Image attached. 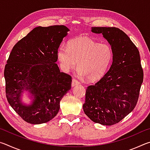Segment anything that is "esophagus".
<instances>
[{"mask_svg":"<svg viewBox=\"0 0 150 150\" xmlns=\"http://www.w3.org/2000/svg\"><path fill=\"white\" fill-rule=\"evenodd\" d=\"M79 81L76 79H75V78H73V80H72V83H71V86L72 87H74V86H75V85H79Z\"/></svg>","mask_w":150,"mask_h":150,"instance_id":"1","label":"esophagus"}]
</instances>
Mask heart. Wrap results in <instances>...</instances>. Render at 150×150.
<instances>
[{"mask_svg":"<svg viewBox=\"0 0 150 150\" xmlns=\"http://www.w3.org/2000/svg\"><path fill=\"white\" fill-rule=\"evenodd\" d=\"M57 55L63 71H69L77 62L78 74L91 81L100 79L105 75L113 59L110 45L86 36L71 40L67 47L60 45Z\"/></svg>","mask_w":150,"mask_h":150,"instance_id":"1","label":"heart"}]
</instances>
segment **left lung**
<instances>
[{
	"mask_svg": "<svg viewBox=\"0 0 150 150\" xmlns=\"http://www.w3.org/2000/svg\"><path fill=\"white\" fill-rule=\"evenodd\" d=\"M102 34L113 51L110 69L86 90L83 108L94 122L110 126L134 110L138 102L144 71L139 52L126 33L115 27H92Z\"/></svg>",
	"mask_w": 150,
	"mask_h": 150,
	"instance_id": "1",
	"label": "left lung"
}]
</instances>
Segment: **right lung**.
Returning a JSON list of instances; mask_svg holds the SVG:
<instances>
[{
    "instance_id": "right-lung-1",
    "label": "right lung",
    "mask_w": 150,
    "mask_h": 150,
    "mask_svg": "<svg viewBox=\"0 0 150 150\" xmlns=\"http://www.w3.org/2000/svg\"><path fill=\"white\" fill-rule=\"evenodd\" d=\"M69 29L63 25L38 26L19 40L5 65L6 96L10 105L30 124L47 122L57 115L60 101L71 87V76L60 72L57 50ZM24 90L34 96L32 105L21 103Z\"/></svg>"
}]
</instances>
